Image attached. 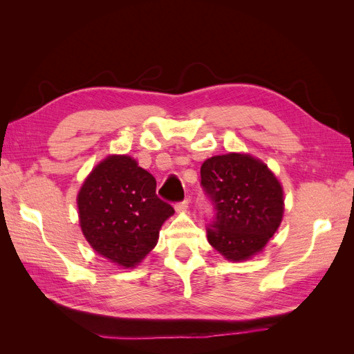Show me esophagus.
Masks as SVG:
<instances>
[{
    "label": "esophagus",
    "mask_w": 354,
    "mask_h": 354,
    "mask_svg": "<svg viewBox=\"0 0 354 354\" xmlns=\"http://www.w3.org/2000/svg\"><path fill=\"white\" fill-rule=\"evenodd\" d=\"M189 207V199H183L180 202H176V211L181 212V211H186Z\"/></svg>",
    "instance_id": "obj_1"
}]
</instances>
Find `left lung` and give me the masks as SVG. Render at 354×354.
<instances>
[{
	"label": "left lung",
	"mask_w": 354,
	"mask_h": 354,
	"mask_svg": "<svg viewBox=\"0 0 354 354\" xmlns=\"http://www.w3.org/2000/svg\"><path fill=\"white\" fill-rule=\"evenodd\" d=\"M201 187L214 209L207 218L208 242L227 260L250 259L279 227L283 192L259 159L241 153L212 156L201 167Z\"/></svg>",
	"instance_id": "left-lung-1"
}]
</instances>
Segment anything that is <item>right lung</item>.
I'll use <instances>...</instances> for the list:
<instances>
[{"label": "right lung", "instance_id": "right-lung-1", "mask_svg": "<svg viewBox=\"0 0 354 354\" xmlns=\"http://www.w3.org/2000/svg\"><path fill=\"white\" fill-rule=\"evenodd\" d=\"M85 239L111 261L134 267L158 242L174 208L156 195L155 177L130 156H109L93 169L78 195Z\"/></svg>", "mask_w": 354, "mask_h": 354}]
</instances>
